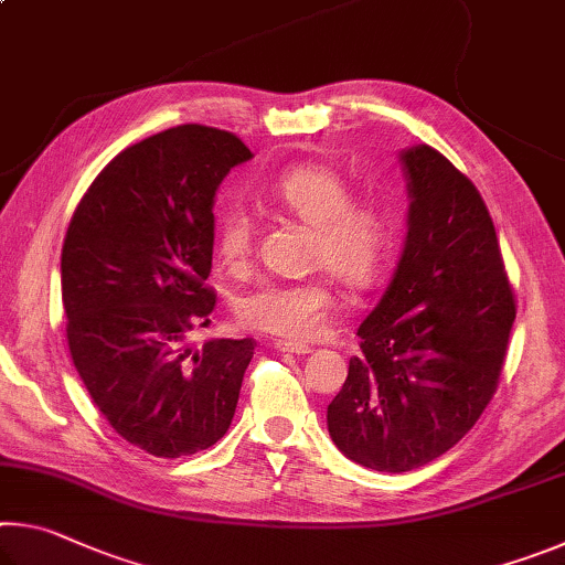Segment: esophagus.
Masks as SVG:
<instances>
[{
  "label": "esophagus",
  "mask_w": 565,
  "mask_h": 565,
  "mask_svg": "<svg viewBox=\"0 0 565 565\" xmlns=\"http://www.w3.org/2000/svg\"><path fill=\"white\" fill-rule=\"evenodd\" d=\"M274 349H279V351H284V353H296V356H306V353H311V347H306V343L286 341V339L276 341Z\"/></svg>",
  "instance_id": "esophagus-1"
}]
</instances>
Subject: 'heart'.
Listing matches in <instances>:
<instances>
[{"label":"heart","mask_w":565,"mask_h":565,"mask_svg":"<svg viewBox=\"0 0 565 565\" xmlns=\"http://www.w3.org/2000/svg\"><path fill=\"white\" fill-rule=\"evenodd\" d=\"M353 191L327 164H294L274 179L269 199L313 228L311 264L331 269L349 289H371L391 262V218L376 199H351ZM254 216L226 204L216 216V254L228 269H244L254 252ZM339 296L329 276L303 281H262L238 301L248 329L306 341L319 337L337 311Z\"/></svg>","instance_id":"heart-1"}]
</instances>
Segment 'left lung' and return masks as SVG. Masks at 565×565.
<instances>
[{"label":"left lung","mask_w":565,"mask_h":565,"mask_svg":"<svg viewBox=\"0 0 565 565\" xmlns=\"http://www.w3.org/2000/svg\"><path fill=\"white\" fill-rule=\"evenodd\" d=\"M398 159L404 252L327 411L339 451L384 473L426 466L471 431L499 386L515 319L499 238L471 179L426 145Z\"/></svg>","instance_id":"obj_1"}]
</instances>
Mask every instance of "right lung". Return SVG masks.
<instances>
[{"mask_svg":"<svg viewBox=\"0 0 565 565\" xmlns=\"http://www.w3.org/2000/svg\"><path fill=\"white\" fill-rule=\"evenodd\" d=\"M252 159L234 134L184 124L114 157L62 246L66 341L102 416L159 458L204 451L232 426L252 339L186 343L206 323L214 196Z\"/></svg>","mask_w":565,"mask_h":565,"instance_id":"right-lung-1","label":"right lung"}]
</instances>
